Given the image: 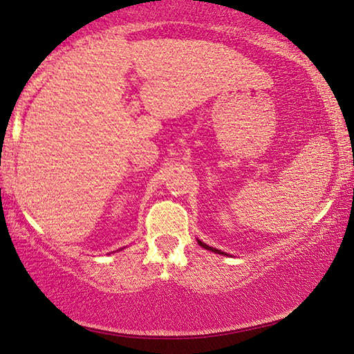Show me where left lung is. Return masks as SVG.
Returning a JSON list of instances; mask_svg holds the SVG:
<instances>
[{
	"label": "left lung",
	"mask_w": 354,
	"mask_h": 354,
	"mask_svg": "<svg viewBox=\"0 0 354 354\" xmlns=\"http://www.w3.org/2000/svg\"><path fill=\"white\" fill-rule=\"evenodd\" d=\"M198 243H200V246H203V248H205V250H209V251H212V253H217V254H225V253H222L221 250H216V248H212V246H207L206 243H203L201 240H198Z\"/></svg>",
	"instance_id": "8db88e82"
}]
</instances>
